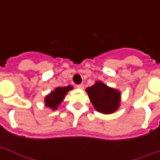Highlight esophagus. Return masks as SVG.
Segmentation results:
<instances>
[{
  "mask_svg": "<svg viewBox=\"0 0 160 160\" xmlns=\"http://www.w3.org/2000/svg\"><path fill=\"white\" fill-rule=\"evenodd\" d=\"M76 87H77L78 89H80V90H83V89H84V87H85V85H83V84H80V85H76Z\"/></svg>",
  "mask_w": 160,
  "mask_h": 160,
  "instance_id": "34e87169",
  "label": "esophagus"
}]
</instances>
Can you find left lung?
<instances>
[{
    "mask_svg": "<svg viewBox=\"0 0 160 160\" xmlns=\"http://www.w3.org/2000/svg\"><path fill=\"white\" fill-rule=\"evenodd\" d=\"M90 101L95 109L102 114H112L119 109L120 104V92L107 86L101 81L86 88Z\"/></svg>",
    "mask_w": 160,
    "mask_h": 160,
    "instance_id": "obj_1",
    "label": "left lung"
}]
</instances>
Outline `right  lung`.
I'll return each mask as SVG.
<instances>
[{"instance_id":"1","label":"right lung","mask_w":160,"mask_h":160,"mask_svg":"<svg viewBox=\"0 0 160 160\" xmlns=\"http://www.w3.org/2000/svg\"><path fill=\"white\" fill-rule=\"evenodd\" d=\"M73 87L71 85H68L66 87H57L55 88L53 91H51L46 98H45V103L46 106L49 107L52 109H57L58 105H60L62 102L65 95L68 91L72 90Z\"/></svg>"}]
</instances>
